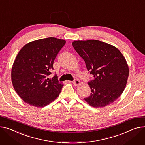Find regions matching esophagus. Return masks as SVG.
Returning <instances> with one entry per match:
<instances>
[{"label":"esophagus","instance_id":"34e87169","mask_svg":"<svg viewBox=\"0 0 145 145\" xmlns=\"http://www.w3.org/2000/svg\"><path fill=\"white\" fill-rule=\"evenodd\" d=\"M72 83L75 86H78V85H79L80 84V82L78 80H77V79H75L74 81L72 82Z\"/></svg>","mask_w":145,"mask_h":145}]
</instances>
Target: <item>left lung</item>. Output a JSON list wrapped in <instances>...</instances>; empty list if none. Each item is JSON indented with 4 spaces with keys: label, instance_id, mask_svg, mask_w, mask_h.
Segmentation results:
<instances>
[{
    "label": "left lung",
    "instance_id": "8db88e82",
    "mask_svg": "<svg viewBox=\"0 0 145 145\" xmlns=\"http://www.w3.org/2000/svg\"><path fill=\"white\" fill-rule=\"evenodd\" d=\"M72 45L84 59L94 79L88 83L91 95L84 100L94 108L105 107L123 93L129 75L127 61L116 47L97 40L74 41Z\"/></svg>",
    "mask_w": 145,
    "mask_h": 145
}]
</instances>
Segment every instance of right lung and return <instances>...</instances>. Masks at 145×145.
<instances>
[{
	"instance_id": "right-lung-1",
	"label": "right lung",
	"mask_w": 145,
	"mask_h": 145,
	"mask_svg": "<svg viewBox=\"0 0 145 145\" xmlns=\"http://www.w3.org/2000/svg\"><path fill=\"white\" fill-rule=\"evenodd\" d=\"M66 41L47 37L25 44L19 51L11 69V81L18 95L26 103L43 108L54 101L63 85L55 75L54 61Z\"/></svg>"
}]
</instances>
